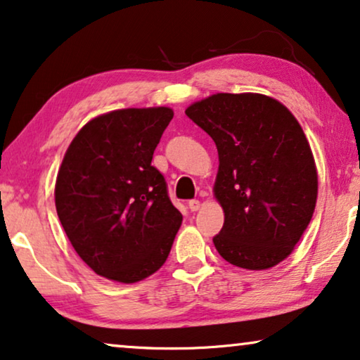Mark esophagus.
<instances>
[{
    "instance_id": "1",
    "label": "esophagus",
    "mask_w": 360,
    "mask_h": 360,
    "mask_svg": "<svg viewBox=\"0 0 360 360\" xmlns=\"http://www.w3.org/2000/svg\"><path fill=\"white\" fill-rule=\"evenodd\" d=\"M187 205H189L191 212H197V210L200 209V202L197 200V199H192V200H189V202H187Z\"/></svg>"
}]
</instances>
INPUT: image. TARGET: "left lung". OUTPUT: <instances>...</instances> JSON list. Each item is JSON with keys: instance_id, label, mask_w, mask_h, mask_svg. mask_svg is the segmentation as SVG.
Instances as JSON below:
<instances>
[{"instance_id": "8db88e82", "label": "left lung", "mask_w": 360, "mask_h": 360, "mask_svg": "<svg viewBox=\"0 0 360 360\" xmlns=\"http://www.w3.org/2000/svg\"><path fill=\"white\" fill-rule=\"evenodd\" d=\"M219 151L214 192L225 224L214 245L230 264L261 271L293 251L316 205L318 174L300 124L264 94L219 93L186 109Z\"/></svg>"}]
</instances>
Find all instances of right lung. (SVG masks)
Instances as JSON below:
<instances>
[{
    "mask_svg": "<svg viewBox=\"0 0 360 360\" xmlns=\"http://www.w3.org/2000/svg\"><path fill=\"white\" fill-rule=\"evenodd\" d=\"M169 108L120 109L89 120L70 143L55 207L78 256L105 279L143 281L168 259L182 215L153 151Z\"/></svg>",
    "mask_w": 360,
    "mask_h": 360,
    "instance_id": "add662e5",
    "label": "right lung"
}]
</instances>
